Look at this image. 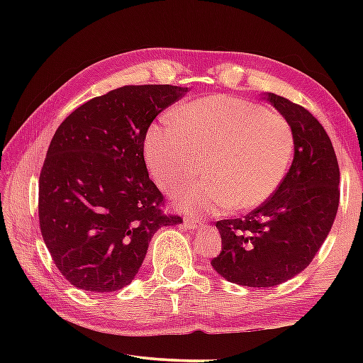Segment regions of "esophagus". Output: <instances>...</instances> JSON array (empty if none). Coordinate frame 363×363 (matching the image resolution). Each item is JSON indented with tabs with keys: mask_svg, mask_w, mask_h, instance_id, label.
<instances>
[{
	"mask_svg": "<svg viewBox=\"0 0 363 363\" xmlns=\"http://www.w3.org/2000/svg\"><path fill=\"white\" fill-rule=\"evenodd\" d=\"M184 225L187 227V229H199V227L203 225V220L201 219H196V218H186L184 219Z\"/></svg>",
	"mask_w": 363,
	"mask_h": 363,
	"instance_id": "34e87169",
	"label": "esophagus"
}]
</instances>
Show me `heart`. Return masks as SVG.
Returning <instances> with one entry per match:
<instances>
[{
    "label": "heart",
    "instance_id": "b5f03b06",
    "mask_svg": "<svg viewBox=\"0 0 363 363\" xmlns=\"http://www.w3.org/2000/svg\"><path fill=\"white\" fill-rule=\"evenodd\" d=\"M145 162L153 179L176 192L205 169V181L177 195L184 211L225 213L261 206L290 168L294 134L284 116L261 104L218 94L174 110L149 128Z\"/></svg>",
    "mask_w": 363,
    "mask_h": 363
}]
</instances>
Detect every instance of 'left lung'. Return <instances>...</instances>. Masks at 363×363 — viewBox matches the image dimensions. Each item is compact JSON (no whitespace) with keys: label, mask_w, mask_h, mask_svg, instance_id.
<instances>
[{"label":"left lung","mask_w":363,"mask_h":363,"mask_svg":"<svg viewBox=\"0 0 363 363\" xmlns=\"http://www.w3.org/2000/svg\"><path fill=\"white\" fill-rule=\"evenodd\" d=\"M294 134L291 167L247 216L218 220L223 251L213 269L232 284L270 288L303 272L328 237L340 205V168L327 131L309 110L266 93Z\"/></svg>","instance_id":"1"}]
</instances>
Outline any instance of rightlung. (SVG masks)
I'll return each mask as SVG.
<instances>
[{"label":"right lung","instance_id":"add662e5","mask_svg":"<svg viewBox=\"0 0 363 363\" xmlns=\"http://www.w3.org/2000/svg\"><path fill=\"white\" fill-rule=\"evenodd\" d=\"M187 88L123 86L67 116L40 174L41 235L60 274L86 291L130 285L153 233L181 224L162 213L163 195L144 162L155 116Z\"/></svg>","mask_w":363,"mask_h":363}]
</instances>
